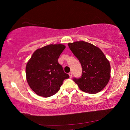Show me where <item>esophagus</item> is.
I'll return each instance as SVG.
<instances>
[{"label":"esophagus","instance_id":"obj_1","mask_svg":"<svg viewBox=\"0 0 130 130\" xmlns=\"http://www.w3.org/2000/svg\"><path fill=\"white\" fill-rule=\"evenodd\" d=\"M69 75L70 78H71L72 77V72H69Z\"/></svg>","mask_w":130,"mask_h":130}]
</instances>
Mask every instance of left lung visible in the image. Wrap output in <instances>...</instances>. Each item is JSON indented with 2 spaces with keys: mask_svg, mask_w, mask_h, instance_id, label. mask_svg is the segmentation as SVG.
<instances>
[{
  "mask_svg": "<svg viewBox=\"0 0 130 130\" xmlns=\"http://www.w3.org/2000/svg\"><path fill=\"white\" fill-rule=\"evenodd\" d=\"M82 67L80 78H73L81 91L96 93L106 86L110 78L109 62L99 48L84 41L68 43Z\"/></svg>",
  "mask_w": 130,
  "mask_h": 130,
  "instance_id": "obj_1",
  "label": "left lung"
}]
</instances>
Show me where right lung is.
I'll return each mask as SVG.
<instances>
[{
	"label": "right lung",
	"instance_id": "right-lung-1",
	"mask_svg": "<svg viewBox=\"0 0 130 130\" xmlns=\"http://www.w3.org/2000/svg\"><path fill=\"white\" fill-rule=\"evenodd\" d=\"M65 46L49 45L37 49L26 68V79L32 91L40 96L50 97L56 93L65 79L69 78L58 59Z\"/></svg>",
	"mask_w": 130,
	"mask_h": 130
}]
</instances>
